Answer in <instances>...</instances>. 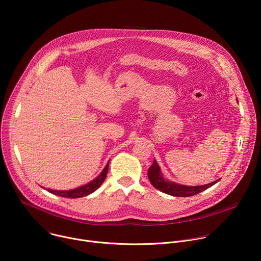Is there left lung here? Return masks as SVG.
I'll return each mask as SVG.
<instances>
[{
    "label": "left lung",
    "instance_id": "8db88e82",
    "mask_svg": "<svg viewBox=\"0 0 261 261\" xmlns=\"http://www.w3.org/2000/svg\"><path fill=\"white\" fill-rule=\"evenodd\" d=\"M147 176H148V179H150L151 184L156 189H158L168 195L177 196V197H189V196L196 195V194L208 189L210 187H212L213 185H215L217 181H219V179H218L211 184H206V185H202V186H195V187L194 186H192L191 187V186H184V185H178L175 182L165 180L156 160H154L152 166L148 168Z\"/></svg>",
    "mask_w": 261,
    "mask_h": 261
}]
</instances>
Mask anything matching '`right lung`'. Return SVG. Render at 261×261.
I'll use <instances>...</instances> for the list:
<instances>
[{"mask_svg": "<svg viewBox=\"0 0 261 261\" xmlns=\"http://www.w3.org/2000/svg\"><path fill=\"white\" fill-rule=\"evenodd\" d=\"M108 166L109 164L107 163V165L105 166V168L103 169V171L92 181H90L89 184L82 186L80 188L73 189V190H69V191H57V190H51V189H47L48 192L56 194L58 196H62V197H67V198H79V197H84L87 196L91 193H93L94 191H96L101 184L104 181L107 172H108Z\"/></svg>", "mask_w": 261, "mask_h": 261, "instance_id": "obj_1", "label": "right lung"}]
</instances>
